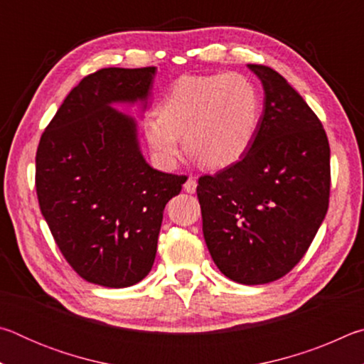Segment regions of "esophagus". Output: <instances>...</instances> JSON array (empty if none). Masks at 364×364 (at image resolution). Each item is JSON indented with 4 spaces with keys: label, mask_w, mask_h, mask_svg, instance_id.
<instances>
[{
    "label": "esophagus",
    "mask_w": 364,
    "mask_h": 364,
    "mask_svg": "<svg viewBox=\"0 0 364 364\" xmlns=\"http://www.w3.org/2000/svg\"><path fill=\"white\" fill-rule=\"evenodd\" d=\"M184 191H186V193H189V194H194L196 193V189H197V181H196V178H193V176H189L188 180H186V183H184Z\"/></svg>",
    "instance_id": "1"
}]
</instances>
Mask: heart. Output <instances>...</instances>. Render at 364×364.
Returning <instances> with one entry per match:
<instances>
[{
  "mask_svg": "<svg viewBox=\"0 0 364 364\" xmlns=\"http://www.w3.org/2000/svg\"><path fill=\"white\" fill-rule=\"evenodd\" d=\"M143 122L154 157L173 165L188 151L208 168L237 164L254 144L262 119L258 86L242 73L181 77Z\"/></svg>",
  "mask_w": 364,
  "mask_h": 364,
  "instance_id": "1",
  "label": "heart"
}]
</instances>
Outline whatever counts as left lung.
I'll use <instances>...</instances> for the list:
<instances>
[{
  "instance_id": "left-lung-1",
  "label": "left lung",
  "mask_w": 364,
  "mask_h": 364,
  "mask_svg": "<svg viewBox=\"0 0 364 364\" xmlns=\"http://www.w3.org/2000/svg\"><path fill=\"white\" fill-rule=\"evenodd\" d=\"M264 100L257 136L237 164L199 178L202 231L215 264L239 284L287 274L329 205L331 149L315 112L278 72L247 64Z\"/></svg>"
}]
</instances>
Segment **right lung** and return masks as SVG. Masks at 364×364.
Masks as SVG:
<instances>
[{
    "label": "right lung",
    "instance_id": "1",
    "mask_svg": "<svg viewBox=\"0 0 364 364\" xmlns=\"http://www.w3.org/2000/svg\"><path fill=\"white\" fill-rule=\"evenodd\" d=\"M156 67H109L73 88L41 134L36 196L59 250L85 281L128 287L156 260L164 208L184 176L152 168L138 123L115 104L151 102Z\"/></svg>",
    "mask_w": 364,
    "mask_h": 364
}]
</instances>
